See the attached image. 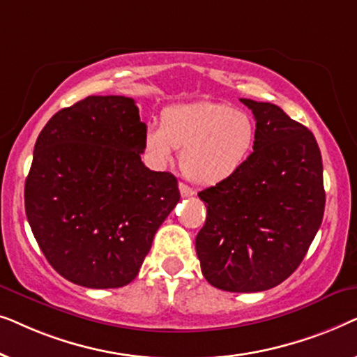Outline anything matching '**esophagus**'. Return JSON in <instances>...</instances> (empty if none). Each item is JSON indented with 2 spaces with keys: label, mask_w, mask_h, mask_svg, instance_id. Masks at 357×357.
<instances>
[{
  "label": "esophagus",
  "mask_w": 357,
  "mask_h": 357,
  "mask_svg": "<svg viewBox=\"0 0 357 357\" xmlns=\"http://www.w3.org/2000/svg\"><path fill=\"white\" fill-rule=\"evenodd\" d=\"M178 190H180V195H182L183 198L193 197V195H195V190L190 188L188 185H185V183H178Z\"/></svg>",
  "instance_id": "obj_1"
}]
</instances>
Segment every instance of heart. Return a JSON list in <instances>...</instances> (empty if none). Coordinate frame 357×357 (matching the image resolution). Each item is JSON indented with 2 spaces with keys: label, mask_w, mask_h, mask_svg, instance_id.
I'll return each instance as SVG.
<instances>
[{
  "label": "heart",
  "mask_w": 357,
  "mask_h": 357,
  "mask_svg": "<svg viewBox=\"0 0 357 357\" xmlns=\"http://www.w3.org/2000/svg\"><path fill=\"white\" fill-rule=\"evenodd\" d=\"M257 123L248 112L229 104L199 100L167 107L160 126L149 125L143 148L159 167L182 151L180 169L190 182L214 187L238 174L255 149Z\"/></svg>",
  "instance_id": "1"
}]
</instances>
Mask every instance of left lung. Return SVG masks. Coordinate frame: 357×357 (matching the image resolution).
I'll use <instances>...</instances> for the list:
<instances>
[{"instance_id":"8db88e82","label":"left lung","mask_w":357,"mask_h":357,"mask_svg":"<svg viewBox=\"0 0 357 357\" xmlns=\"http://www.w3.org/2000/svg\"><path fill=\"white\" fill-rule=\"evenodd\" d=\"M257 121V144L238 174L198 193L206 221L195 247L209 284L260 292L304 260L325 211L315 136L270 102L241 99Z\"/></svg>"}]
</instances>
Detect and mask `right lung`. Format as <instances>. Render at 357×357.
Wrapping results in <instances>:
<instances>
[{"mask_svg":"<svg viewBox=\"0 0 357 357\" xmlns=\"http://www.w3.org/2000/svg\"><path fill=\"white\" fill-rule=\"evenodd\" d=\"M144 131L133 99L89 96L38 135L24 188L27 221L53 270L75 284L133 281L178 203L177 178L141 160Z\"/></svg>","mask_w":357,"mask_h":357,"instance_id":"1","label":"right lung"}]
</instances>
